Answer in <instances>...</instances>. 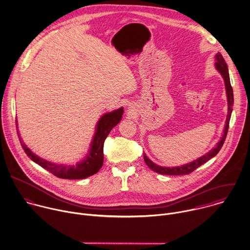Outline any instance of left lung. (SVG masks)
I'll return each mask as SVG.
<instances>
[{"label":"left lung","instance_id":"obj_1","mask_svg":"<svg viewBox=\"0 0 250 250\" xmlns=\"http://www.w3.org/2000/svg\"><path fill=\"white\" fill-rule=\"evenodd\" d=\"M215 67L216 69L221 73L224 82H225V88H226V94H227V100H228V115L226 118V125H225V128H224V133L220 139V141L217 143V146L215 148H213L212 150H209L207 154L201 156L198 159L194 160L193 162L185 164L183 166H179V167H162L159 165L154 164L153 162H151L150 159L147 157L146 154H144V160L146 162V164L150 167V169L158 174H162V175H188L192 173L195 169H197L202 164H204L205 162H207L208 160H209L211 157H213L214 155H216L218 153V151L222 148L224 141L226 139L227 133H228V128H229V122H230V118H231V113L233 110V104H234V95H233V89L230 83V77H229V71H228V67L227 64L222 57V55L218 52L215 56Z\"/></svg>","mask_w":250,"mask_h":250}]
</instances>
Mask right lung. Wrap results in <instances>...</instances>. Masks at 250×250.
I'll return each instance as SVG.
<instances>
[{"label":"right lung","instance_id":"obj_1","mask_svg":"<svg viewBox=\"0 0 250 250\" xmlns=\"http://www.w3.org/2000/svg\"><path fill=\"white\" fill-rule=\"evenodd\" d=\"M124 114V108L117 109L113 112L107 113L103 115L99 121L97 125V131L94 136L92 146L87 157L82 160L80 163H77L75 166L71 165H59L56 163H52L46 161L36 154H34L29 150L19 136V132L17 130V134L26 154L36 163L41 165L45 170L49 171L54 176L61 179H70V180H80L90 177L100 171L103 164V145L106 137L108 136L111 129L116 126L122 119Z\"/></svg>","mask_w":250,"mask_h":250}]
</instances>
